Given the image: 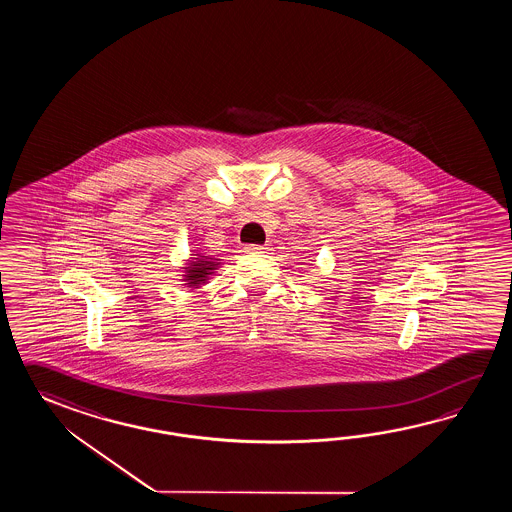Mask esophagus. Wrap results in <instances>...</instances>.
<instances>
[{"label":"esophagus","mask_w":512,"mask_h":512,"mask_svg":"<svg viewBox=\"0 0 512 512\" xmlns=\"http://www.w3.org/2000/svg\"><path fill=\"white\" fill-rule=\"evenodd\" d=\"M245 251L269 252V251H271V247H267V245H247V247H245Z\"/></svg>","instance_id":"34e87169"}]
</instances>
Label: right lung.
Segmentation results:
<instances>
[{
  "mask_svg": "<svg viewBox=\"0 0 512 512\" xmlns=\"http://www.w3.org/2000/svg\"><path fill=\"white\" fill-rule=\"evenodd\" d=\"M219 261L216 258H208V256H197L194 260H190L188 267L185 269L183 274V282L186 287H199V285H205L208 278L214 274V271L218 269Z\"/></svg>",
  "mask_w": 512,
  "mask_h": 512,
  "instance_id": "right-lung-1",
  "label": "right lung"
}]
</instances>
